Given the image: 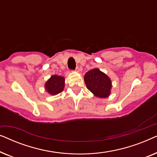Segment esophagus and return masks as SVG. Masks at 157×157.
Instances as JSON below:
<instances>
[{
	"label": "esophagus",
	"instance_id": "34e87169",
	"mask_svg": "<svg viewBox=\"0 0 157 157\" xmlns=\"http://www.w3.org/2000/svg\"><path fill=\"white\" fill-rule=\"evenodd\" d=\"M75 71H76V72H78L79 71H80V69H79V68H78V66H77V67L76 68V69H75Z\"/></svg>",
	"mask_w": 157,
	"mask_h": 157
}]
</instances>
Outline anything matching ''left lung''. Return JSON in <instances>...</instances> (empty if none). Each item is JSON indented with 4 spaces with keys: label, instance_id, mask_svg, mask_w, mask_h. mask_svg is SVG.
<instances>
[{
    "label": "left lung",
    "instance_id": "1",
    "mask_svg": "<svg viewBox=\"0 0 157 157\" xmlns=\"http://www.w3.org/2000/svg\"><path fill=\"white\" fill-rule=\"evenodd\" d=\"M84 81L87 89L97 97L106 98L110 94V78L98 68L88 71L84 76Z\"/></svg>",
    "mask_w": 157,
    "mask_h": 157
}]
</instances>
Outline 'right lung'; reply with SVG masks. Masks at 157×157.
Segmentation results:
<instances>
[{
	"mask_svg": "<svg viewBox=\"0 0 157 157\" xmlns=\"http://www.w3.org/2000/svg\"><path fill=\"white\" fill-rule=\"evenodd\" d=\"M45 87L46 91L52 95L61 93L64 88V78L57 75L52 76L45 84Z\"/></svg>",
	"mask_w": 157,
	"mask_h": 157,
	"instance_id": "add662e5",
	"label": "right lung"
}]
</instances>
